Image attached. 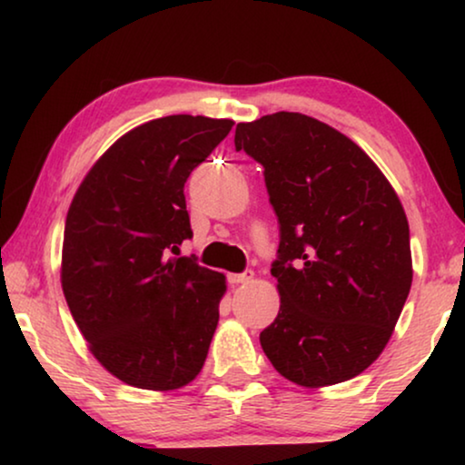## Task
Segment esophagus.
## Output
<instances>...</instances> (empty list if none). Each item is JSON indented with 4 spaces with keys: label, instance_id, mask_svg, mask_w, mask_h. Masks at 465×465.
<instances>
[{
    "label": "esophagus",
    "instance_id": "esophagus-1",
    "mask_svg": "<svg viewBox=\"0 0 465 465\" xmlns=\"http://www.w3.org/2000/svg\"><path fill=\"white\" fill-rule=\"evenodd\" d=\"M253 279V271H245V272H239V275H231L228 277V282L232 285H243V283H250Z\"/></svg>",
    "mask_w": 465,
    "mask_h": 465
}]
</instances>
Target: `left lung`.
<instances>
[{
    "mask_svg": "<svg viewBox=\"0 0 465 465\" xmlns=\"http://www.w3.org/2000/svg\"><path fill=\"white\" fill-rule=\"evenodd\" d=\"M234 148L264 167L282 232L266 358L309 390L358 377L390 342L412 283L396 190L358 143L298 112L239 123Z\"/></svg>",
    "mask_w": 465,
    "mask_h": 465,
    "instance_id": "obj_1",
    "label": "left lung"
}]
</instances>
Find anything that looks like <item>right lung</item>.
Wrapping results in <instances>:
<instances>
[{
  "label": "right lung",
  "mask_w": 465,
  "mask_h": 465,
  "mask_svg": "<svg viewBox=\"0 0 465 465\" xmlns=\"http://www.w3.org/2000/svg\"><path fill=\"white\" fill-rule=\"evenodd\" d=\"M232 120L177 114L124 133L75 190L61 285L88 351L131 387L193 383L218 328L226 277L175 258L193 237L183 183Z\"/></svg>",
  "instance_id": "right-lung-1"
}]
</instances>
